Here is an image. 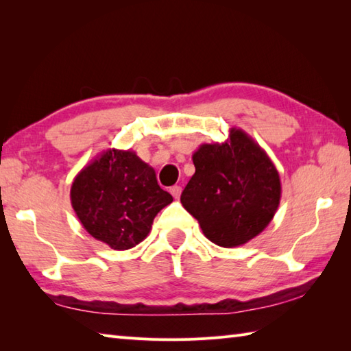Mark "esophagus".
I'll return each instance as SVG.
<instances>
[{"label":"esophagus","instance_id":"1","mask_svg":"<svg viewBox=\"0 0 351 351\" xmlns=\"http://www.w3.org/2000/svg\"><path fill=\"white\" fill-rule=\"evenodd\" d=\"M181 191H182V189L180 187V185H173V187L170 189L171 196H173L175 199H180V196H181Z\"/></svg>","mask_w":351,"mask_h":351}]
</instances>
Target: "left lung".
I'll use <instances>...</instances> for the list:
<instances>
[{"mask_svg": "<svg viewBox=\"0 0 351 351\" xmlns=\"http://www.w3.org/2000/svg\"><path fill=\"white\" fill-rule=\"evenodd\" d=\"M193 162L181 204L208 240L237 247L270 225L280 204L279 171L247 132L230 128L223 143L200 145Z\"/></svg>", "mask_w": 351, "mask_h": 351, "instance_id": "8db88e82", "label": "left lung"}]
</instances>
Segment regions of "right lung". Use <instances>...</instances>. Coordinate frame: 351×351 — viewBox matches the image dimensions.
Returning a JSON list of instances; mask_svg holds the SVG:
<instances>
[{
    "label": "right lung",
    "mask_w": 351,
    "mask_h": 351,
    "mask_svg": "<svg viewBox=\"0 0 351 351\" xmlns=\"http://www.w3.org/2000/svg\"><path fill=\"white\" fill-rule=\"evenodd\" d=\"M155 170L128 149H107L81 169L71 187V204L95 240L128 250L151 232L155 215L171 204Z\"/></svg>",
    "instance_id": "1"
}]
</instances>
